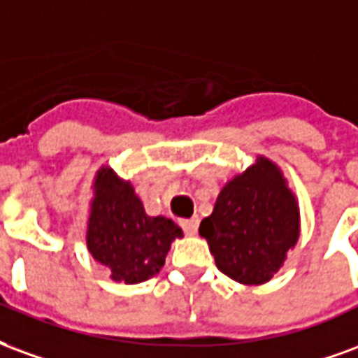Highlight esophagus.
I'll list each match as a JSON object with an SVG mask.
<instances>
[{
    "label": "esophagus",
    "instance_id": "obj_1",
    "mask_svg": "<svg viewBox=\"0 0 358 358\" xmlns=\"http://www.w3.org/2000/svg\"><path fill=\"white\" fill-rule=\"evenodd\" d=\"M198 223H200V219H198V217L182 219L181 227H182V231H185V234H189V236H192V234H196Z\"/></svg>",
    "mask_w": 358,
    "mask_h": 358
}]
</instances>
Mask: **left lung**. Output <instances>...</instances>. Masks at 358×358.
Listing matches in <instances>:
<instances>
[{
  "mask_svg": "<svg viewBox=\"0 0 358 358\" xmlns=\"http://www.w3.org/2000/svg\"><path fill=\"white\" fill-rule=\"evenodd\" d=\"M200 234L217 268L240 284L268 282L299 236V210L280 169L259 156L219 192Z\"/></svg>",
  "mask_w": 358,
  "mask_h": 358,
  "instance_id": "8db88e82",
  "label": "left lung"
}]
</instances>
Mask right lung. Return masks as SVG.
I'll list each match as a JSON object with an SVG mask.
<instances>
[{"label": "right lung", "mask_w": 358, "mask_h": 358, "mask_svg": "<svg viewBox=\"0 0 358 358\" xmlns=\"http://www.w3.org/2000/svg\"><path fill=\"white\" fill-rule=\"evenodd\" d=\"M181 227L168 217H148L127 181L110 168L99 169L87 223V250L116 282H145L160 273Z\"/></svg>", "instance_id": "obj_1"}]
</instances>
